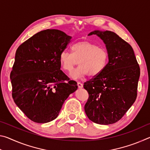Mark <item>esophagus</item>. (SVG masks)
<instances>
[{
  "mask_svg": "<svg viewBox=\"0 0 150 150\" xmlns=\"http://www.w3.org/2000/svg\"><path fill=\"white\" fill-rule=\"evenodd\" d=\"M77 86H78V87L79 88H83V85L82 84V83H80V82H77Z\"/></svg>",
  "mask_w": 150,
  "mask_h": 150,
  "instance_id": "34e87169",
  "label": "esophagus"
}]
</instances>
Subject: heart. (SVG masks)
Instances as JSON below:
<instances>
[{"label":"heart","instance_id":"heart-1","mask_svg":"<svg viewBox=\"0 0 150 150\" xmlns=\"http://www.w3.org/2000/svg\"><path fill=\"white\" fill-rule=\"evenodd\" d=\"M71 50L72 54L67 51L60 53L59 63L63 70L69 72L79 62V66L70 73V77L74 79L87 75L95 77L103 71L108 63L107 51L88 41L76 43Z\"/></svg>","mask_w":150,"mask_h":150}]
</instances>
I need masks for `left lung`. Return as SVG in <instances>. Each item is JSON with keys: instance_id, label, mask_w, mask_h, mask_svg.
<instances>
[{"instance_id": "left-lung-1", "label": "left lung", "mask_w": 150, "mask_h": 150, "mask_svg": "<svg viewBox=\"0 0 150 150\" xmlns=\"http://www.w3.org/2000/svg\"><path fill=\"white\" fill-rule=\"evenodd\" d=\"M103 40L108 62L99 75L84 83L88 98L85 105L87 117L96 124H114L122 118L137 97L140 69L131 45L111 31L95 30Z\"/></svg>"}]
</instances>
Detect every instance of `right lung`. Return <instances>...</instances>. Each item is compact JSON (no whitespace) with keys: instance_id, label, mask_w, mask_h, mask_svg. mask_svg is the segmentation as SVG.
<instances>
[{"instance_id":"obj_1","label":"right lung","mask_w":150,"mask_h":150,"mask_svg":"<svg viewBox=\"0 0 150 150\" xmlns=\"http://www.w3.org/2000/svg\"><path fill=\"white\" fill-rule=\"evenodd\" d=\"M59 30L34 34L18 47L11 73L12 98L28 118L47 123L59 115L77 83L60 69V53L71 40Z\"/></svg>"}]
</instances>
